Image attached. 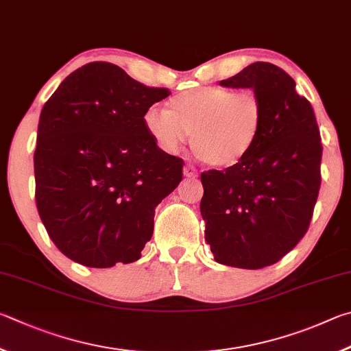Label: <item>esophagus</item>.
<instances>
[{
    "label": "esophagus",
    "instance_id": "34e87169",
    "mask_svg": "<svg viewBox=\"0 0 351 351\" xmlns=\"http://www.w3.org/2000/svg\"><path fill=\"white\" fill-rule=\"evenodd\" d=\"M183 176L188 177V179H193V177L197 176V169H195L194 166H189V165H186L185 168H183Z\"/></svg>",
    "mask_w": 351,
    "mask_h": 351
}]
</instances>
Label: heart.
<instances>
[{
    "label": "heart",
    "instance_id": "obj_1",
    "mask_svg": "<svg viewBox=\"0 0 351 351\" xmlns=\"http://www.w3.org/2000/svg\"><path fill=\"white\" fill-rule=\"evenodd\" d=\"M263 104L253 90L219 86L172 97L168 110L147 109L143 125L160 149L176 152L191 134V149L210 168H231L253 151L263 128Z\"/></svg>",
    "mask_w": 351,
    "mask_h": 351
}]
</instances>
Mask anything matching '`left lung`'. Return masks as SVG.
<instances>
[{"label": "left lung", "instance_id": "obj_1", "mask_svg": "<svg viewBox=\"0 0 351 351\" xmlns=\"http://www.w3.org/2000/svg\"><path fill=\"white\" fill-rule=\"evenodd\" d=\"M219 84L253 89L265 117L241 163L202 172L205 241L222 265L259 269L290 253L308 230L321 188V134L310 101L278 66L257 61Z\"/></svg>", "mask_w": 351, "mask_h": 351}]
</instances>
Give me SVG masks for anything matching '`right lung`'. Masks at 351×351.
I'll use <instances>...</instances> for the list:
<instances>
[{
  "instance_id": "obj_1",
  "label": "right lung",
  "mask_w": 351,
  "mask_h": 351,
  "mask_svg": "<svg viewBox=\"0 0 351 351\" xmlns=\"http://www.w3.org/2000/svg\"><path fill=\"white\" fill-rule=\"evenodd\" d=\"M168 95L94 61L66 77L43 106L36 208L71 261L110 268L141 257L157 205L182 182L183 160L160 149L143 125L146 110Z\"/></svg>"
}]
</instances>
